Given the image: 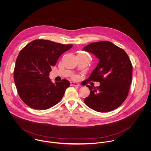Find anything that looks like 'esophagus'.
Here are the masks:
<instances>
[{
  "label": "esophagus",
  "instance_id": "1",
  "mask_svg": "<svg viewBox=\"0 0 151 151\" xmlns=\"http://www.w3.org/2000/svg\"><path fill=\"white\" fill-rule=\"evenodd\" d=\"M70 84H71V86H80V84H78L77 83H76V82H71V83H70Z\"/></svg>",
  "mask_w": 151,
  "mask_h": 151
}]
</instances>
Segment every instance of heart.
I'll use <instances>...</instances> for the list:
<instances>
[{"instance_id":"heart-1","label":"heart","mask_w":151,"mask_h":151,"mask_svg":"<svg viewBox=\"0 0 151 151\" xmlns=\"http://www.w3.org/2000/svg\"><path fill=\"white\" fill-rule=\"evenodd\" d=\"M74 77V78H76V77Z\"/></svg>"}]
</instances>
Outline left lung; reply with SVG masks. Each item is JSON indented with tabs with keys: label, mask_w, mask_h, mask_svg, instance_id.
<instances>
[{
	"label": "left lung",
	"mask_w": 151,
	"mask_h": 151,
	"mask_svg": "<svg viewBox=\"0 0 151 151\" xmlns=\"http://www.w3.org/2000/svg\"><path fill=\"white\" fill-rule=\"evenodd\" d=\"M83 49L99 59L86 81L100 83L99 86H86L90 94L84 103L98 112L119 108L127 98L132 80V65L129 56L123 49L109 41L90 43Z\"/></svg>",
	"instance_id": "8db88e82"
}]
</instances>
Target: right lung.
<instances>
[{
  "label": "right lung",
  "instance_id": "1",
  "mask_svg": "<svg viewBox=\"0 0 151 151\" xmlns=\"http://www.w3.org/2000/svg\"><path fill=\"white\" fill-rule=\"evenodd\" d=\"M73 45L36 40L20 50L16 59L14 80L22 101L29 107L46 110L59 103L70 86L67 80L53 84L49 78L51 67Z\"/></svg>",
  "mask_w": 151,
  "mask_h": 151
}]
</instances>
